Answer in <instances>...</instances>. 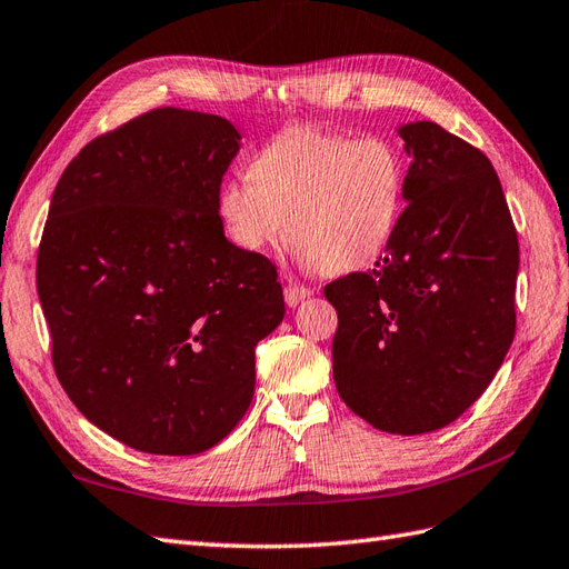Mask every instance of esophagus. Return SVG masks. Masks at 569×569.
Here are the masks:
<instances>
[{"label": "esophagus", "instance_id": "34e87169", "mask_svg": "<svg viewBox=\"0 0 569 569\" xmlns=\"http://www.w3.org/2000/svg\"><path fill=\"white\" fill-rule=\"evenodd\" d=\"M283 296H286V306H288V308H296V306H300L302 300L312 296V290H310V288H306V286L288 283V286H286V290H283Z\"/></svg>", "mask_w": 569, "mask_h": 569}]
</instances>
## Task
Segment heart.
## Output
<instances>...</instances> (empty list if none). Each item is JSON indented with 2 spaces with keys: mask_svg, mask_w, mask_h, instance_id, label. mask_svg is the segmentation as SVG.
<instances>
[{
  "mask_svg": "<svg viewBox=\"0 0 569 569\" xmlns=\"http://www.w3.org/2000/svg\"><path fill=\"white\" fill-rule=\"evenodd\" d=\"M405 167L395 144L349 140L325 128H288L249 162V181H224L216 213L244 252H267L286 237L310 271L363 269L398 228Z\"/></svg>",
  "mask_w": 569,
  "mask_h": 569,
  "instance_id": "b5f03b06",
  "label": "heart"
}]
</instances>
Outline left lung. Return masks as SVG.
<instances>
[{
  "label": "left lung",
  "mask_w": 569,
  "mask_h": 569,
  "mask_svg": "<svg viewBox=\"0 0 569 569\" xmlns=\"http://www.w3.org/2000/svg\"><path fill=\"white\" fill-rule=\"evenodd\" d=\"M405 203L373 271L325 286L339 315V398L380 431L451 425L480 398L517 332L519 240L492 162L439 123L398 128Z\"/></svg>",
  "instance_id": "8db88e82"
}]
</instances>
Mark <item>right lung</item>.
I'll return each mask as SVG.
<instances>
[{
    "label": "right lung",
    "mask_w": 569,
    "mask_h": 569,
    "mask_svg": "<svg viewBox=\"0 0 569 569\" xmlns=\"http://www.w3.org/2000/svg\"><path fill=\"white\" fill-rule=\"evenodd\" d=\"M240 140L220 116L157 109L91 140L52 193L36 269L52 366L91 425L142 453L222 441L286 315L273 263L216 213Z\"/></svg>",
    "instance_id": "right-lung-1"
}]
</instances>
